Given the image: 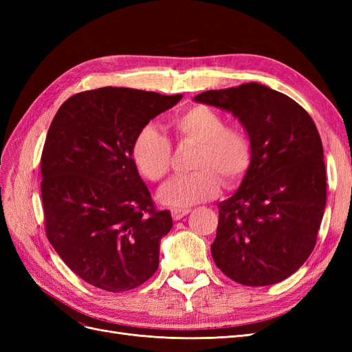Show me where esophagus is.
<instances>
[{
  "label": "esophagus",
  "mask_w": 352,
  "mask_h": 352,
  "mask_svg": "<svg viewBox=\"0 0 352 352\" xmlns=\"http://www.w3.org/2000/svg\"><path fill=\"white\" fill-rule=\"evenodd\" d=\"M189 211L190 210H188V208H182V210H180V208H173L172 210V217H173V220H180V219H184L186 214H189Z\"/></svg>",
  "instance_id": "esophagus-1"
}]
</instances>
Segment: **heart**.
I'll return each mask as SVG.
<instances>
[{
  "label": "heart",
  "instance_id": "b5f03b06",
  "mask_svg": "<svg viewBox=\"0 0 352 352\" xmlns=\"http://www.w3.org/2000/svg\"><path fill=\"white\" fill-rule=\"evenodd\" d=\"M225 117L207 105H194L173 120L180 141L198 144L195 173L177 176L158 190V201L173 208H186L214 198L221 188L239 184L252 162L248 135L236 126H225ZM132 160L145 179L162 180L170 170L172 145L154 124L142 126L132 144Z\"/></svg>",
  "mask_w": 352,
  "mask_h": 352
}]
</instances>
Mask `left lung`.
<instances>
[{
    "instance_id": "obj_1",
    "label": "left lung",
    "mask_w": 352,
    "mask_h": 352,
    "mask_svg": "<svg viewBox=\"0 0 352 352\" xmlns=\"http://www.w3.org/2000/svg\"><path fill=\"white\" fill-rule=\"evenodd\" d=\"M194 100L238 117L252 145L239 189L219 204L212 260L241 285L279 283L310 257L324 214L317 127L300 104L257 82L206 91Z\"/></svg>"
}]
</instances>
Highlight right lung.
Segmentation results:
<instances>
[{
	"label": "right lung",
	"mask_w": 352,
	"mask_h": 352,
	"mask_svg": "<svg viewBox=\"0 0 352 352\" xmlns=\"http://www.w3.org/2000/svg\"><path fill=\"white\" fill-rule=\"evenodd\" d=\"M182 94L105 87L61 104L41 158L47 238L72 272L109 292L146 282L173 226L132 160L136 133Z\"/></svg>",
	"instance_id": "right-lung-1"
}]
</instances>
